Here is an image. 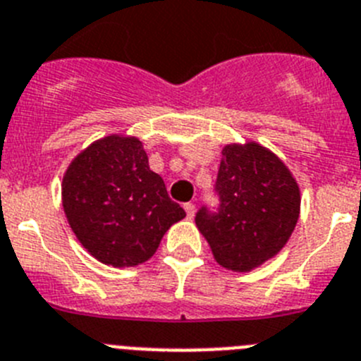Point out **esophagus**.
I'll return each instance as SVG.
<instances>
[{
	"mask_svg": "<svg viewBox=\"0 0 361 361\" xmlns=\"http://www.w3.org/2000/svg\"><path fill=\"white\" fill-rule=\"evenodd\" d=\"M183 209H185V212H187L188 219H192L194 214H196V204H194V203H185Z\"/></svg>",
	"mask_w": 361,
	"mask_h": 361,
	"instance_id": "1",
	"label": "esophagus"
}]
</instances>
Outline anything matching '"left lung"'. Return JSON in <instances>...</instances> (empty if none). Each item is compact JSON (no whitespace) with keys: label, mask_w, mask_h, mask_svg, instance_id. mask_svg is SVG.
<instances>
[{"label":"left lung","mask_w":361,"mask_h":361,"mask_svg":"<svg viewBox=\"0 0 361 361\" xmlns=\"http://www.w3.org/2000/svg\"><path fill=\"white\" fill-rule=\"evenodd\" d=\"M219 209L201 207L196 226L223 268L252 271L275 257L297 226L300 188L284 161L257 142L221 151Z\"/></svg>","instance_id":"left-lung-1"}]
</instances>
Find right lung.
<instances>
[{
	"instance_id": "obj_1",
	"label": "right lung",
	"mask_w": 361,
	"mask_h": 361,
	"mask_svg": "<svg viewBox=\"0 0 361 361\" xmlns=\"http://www.w3.org/2000/svg\"><path fill=\"white\" fill-rule=\"evenodd\" d=\"M63 209L80 245L115 268L151 259L164 233L185 217L149 169L142 142L124 135L104 136L71 160Z\"/></svg>"
}]
</instances>
